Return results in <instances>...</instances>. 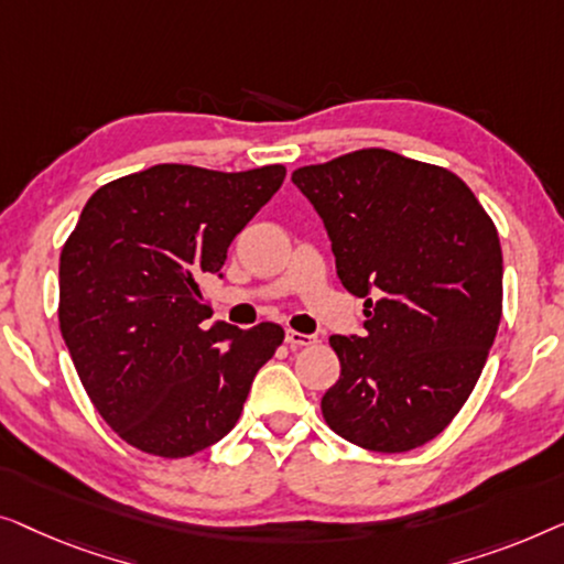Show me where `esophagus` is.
I'll use <instances>...</instances> for the list:
<instances>
[{"instance_id":"obj_1","label":"esophagus","mask_w":564,"mask_h":564,"mask_svg":"<svg viewBox=\"0 0 564 564\" xmlns=\"http://www.w3.org/2000/svg\"><path fill=\"white\" fill-rule=\"evenodd\" d=\"M316 343H319L316 335H301V332H293V329L285 332V345H289L291 350H299V347H312Z\"/></svg>"}]
</instances>
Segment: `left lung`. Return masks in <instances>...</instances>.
<instances>
[{
    "mask_svg": "<svg viewBox=\"0 0 564 564\" xmlns=\"http://www.w3.org/2000/svg\"><path fill=\"white\" fill-rule=\"evenodd\" d=\"M365 299L362 337L332 335L339 380L332 432L372 452H409L444 432L478 383L503 312L494 219L455 173L365 148L293 171Z\"/></svg>",
    "mask_w": 564,
    "mask_h": 564,
    "instance_id": "1",
    "label": "left lung"
}]
</instances>
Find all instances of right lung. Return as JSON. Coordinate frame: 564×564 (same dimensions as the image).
Returning <instances> with one entry per match:
<instances>
[{
    "mask_svg": "<svg viewBox=\"0 0 564 564\" xmlns=\"http://www.w3.org/2000/svg\"><path fill=\"white\" fill-rule=\"evenodd\" d=\"M285 178L161 163L109 181L61 250L58 322L94 409L148 455L188 457L237 424L279 324H206L199 281Z\"/></svg>",
    "mask_w": 564,
    "mask_h": 564,
    "instance_id": "right-lung-1",
    "label": "right lung"
}]
</instances>
